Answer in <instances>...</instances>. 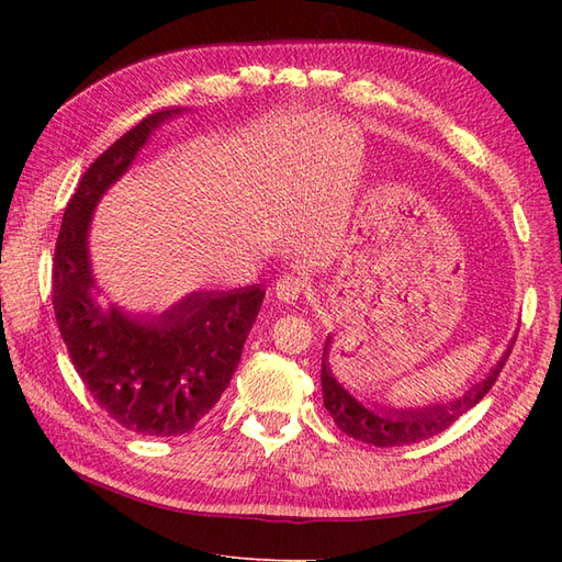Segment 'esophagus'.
Segmentation results:
<instances>
[{
	"label": "esophagus",
	"mask_w": 562,
	"mask_h": 562,
	"mask_svg": "<svg viewBox=\"0 0 562 562\" xmlns=\"http://www.w3.org/2000/svg\"><path fill=\"white\" fill-rule=\"evenodd\" d=\"M277 297L281 302H288V304H295L297 300H302V295L307 293V283H304L300 277H283L277 281Z\"/></svg>",
	"instance_id": "obj_1"
}]
</instances>
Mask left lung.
Returning a JSON list of instances; mask_svg holds the SVG:
<instances>
[{
	"instance_id": "left-lung-1",
	"label": "left lung",
	"mask_w": 562,
	"mask_h": 562,
	"mask_svg": "<svg viewBox=\"0 0 562 562\" xmlns=\"http://www.w3.org/2000/svg\"><path fill=\"white\" fill-rule=\"evenodd\" d=\"M514 339L508 342L502 359L492 366L487 375L481 382H475L469 391H464L462 396L446 403L422 405V407H394V405H382V403L366 405L335 380L328 363V351H330V337H328L326 347H323V363H321L323 405H326V411L330 413L333 422L339 429L356 440H363L368 446L394 448V446L417 443V440L431 438L440 431H446L454 419H459L467 411H471V407L487 394L502 372L508 353H512Z\"/></svg>"
}]
</instances>
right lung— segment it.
Masks as SVG:
<instances>
[{
    "label": "right lung",
    "mask_w": 562,
    "mask_h": 562,
    "mask_svg": "<svg viewBox=\"0 0 562 562\" xmlns=\"http://www.w3.org/2000/svg\"><path fill=\"white\" fill-rule=\"evenodd\" d=\"M182 108L149 114L81 176L63 215L54 258V310L75 370L98 405L145 436L192 431L223 396L265 300L260 283L194 291L161 314L100 304L89 234L98 201Z\"/></svg>",
    "instance_id": "1"
}]
</instances>
